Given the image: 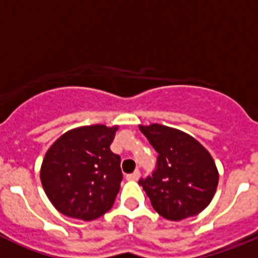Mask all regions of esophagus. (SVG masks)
I'll return each instance as SVG.
<instances>
[{"label":"esophagus","mask_w":258,"mask_h":258,"mask_svg":"<svg viewBox=\"0 0 258 258\" xmlns=\"http://www.w3.org/2000/svg\"><path fill=\"white\" fill-rule=\"evenodd\" d=\"M140 170H136V172H133L132 174H127L126 179H129V181H137V179L140 178Z\"/></svg>","instance_id":"obj_1"}]
</instances>
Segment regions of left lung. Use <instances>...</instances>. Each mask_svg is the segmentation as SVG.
<instances>
[{"label":"left lung","instance_id":"left-lung-1","mask_svg":"<svg viewBox=\"0 0 258 258\" xmlns=\"http://www.w3.org/2000/svg\"><path fill=\"white\" fill-rule=\"evenodd\" d=\"M140 131L159 154L152 175L138 182L155 211L170 221L204 211L218 184L217 166L206 147L187 133L165 125H140Z\"/></svg>","mask_w":258,"mask_h":258}]
</instances>
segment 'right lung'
<instances>
[{"label":"right lung","instance_id":"add662e5","mask_svg":"<svg viewBox=\"0 0 258 258\" xmlns=\"http://www.w3.org/2000/svg\"><path fill=\"white\" fill-rule=\"evenodd\" d=\"M117 129L101 124L76 127L47 150L40 178L56 211L93 221L112 208L122 179L121 159L109 149Z\"/></svg>","mask_w":258,"mask_h":258}]
</instances>
